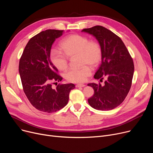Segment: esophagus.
<instances>
[{
	"label": "esophagus",
	"mask_w": 153,
	"mask_h": 153,
	"mask_svg": "<svg viewBox=\"0 0 153 153\" xmlns=\"http://www.w3.org/2000/svg\"><path fill=\"white\" fill-rule=\"evenodd\" d=\"M85 85L83 84H78L76 85V87H85Z\"/></svg>",
	"instance_id": "obj_1"
}]
</instances>
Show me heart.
<instances>
[{
	"instance_id": "1",
	"label": "heart",
	"mask_w": 153,
	"mask_h": 153,
	"mask_svg": "<svg viewBox=\"0 0 153 153\" xmlns=\"http://www.w3.org/2000/svg\"><path fill=\"white\" fill-rule=\"evenodd\" d=\"M63 53L52 50L50 59L54 66L60 71H65L68 67V58L79 55L81 65L78 69H72L67 71L64 77L69 82L81 83L86 81L92 74L91 68L99 65L102 59V49L97 41L89 40L87 36L72 34L64 38L60 44Z\"/></svg>"
}]
</instances>
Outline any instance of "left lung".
<instances>
[{
    "instance_id": "8db88e82",
    "label": "left lung",
    "mask_w": 153,
    "mask_h": 153,
    "mask_svg": "<svg viewBox=\"0 0 153 153\" xmlns=\"http://www.w3.org/2000/svg\"><path fill=\"white\" fill-rule=\"evenodd\" d=\"M82 31L92 35L102 49V63L94 78L107 79L103 85L91 83L94 94L88 99L89 105L99 110H110L125 100L131 86L134 63L126 46L119 36L102 26L84 28Z\"/></svg>"
}]
</instances>
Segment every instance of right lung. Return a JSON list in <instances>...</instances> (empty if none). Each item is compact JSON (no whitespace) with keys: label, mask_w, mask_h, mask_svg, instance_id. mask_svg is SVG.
<instances>
[{"label":"right lung","mask_w":153,"mask_h":153,"mask_svg":"<svg viewBox=\"0 0 153 153\" xmlns=\"http://www.w3.org/2000/svg\"><path fill=\"white\" fill-rule=\"evenodd\" d=\"M64 30H46L32 37L27 44L19 61V71L24 92L35 108L53 113L65 107L73 84H53L62 77L50 59L52 45Z\"/></svg>","instance_id":"1"}]
</instances>
